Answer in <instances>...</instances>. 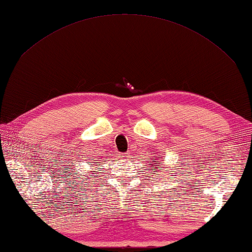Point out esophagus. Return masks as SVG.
Wrapping results in <instances>:
<instances>
[{
    "instance_id": "obj_1",
    "label": "esophagus",
    "mask_w": 252,
    "mask_h": 252,
    "mask_svg": "<svg viewBox=\"0 0 252 252\" xmlns=\"http://www.w3.org/2000/svg\"><path fill=\"white\" fill-rule=\"evenodd\" d=\"M121 157L123 158V159H130V157H131V155L129 154V153H126V154H123Z\"/></svg>"
}]
</instances>
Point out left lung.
Instances as JSON below:
<instances>
[{"mask_svg": "<svg viewBox=\"0 0 252 252\" xmlns=\"http://www.w3.org/2000/svg\"><path fill=\"white\" fill-rule=\"evenodd\" d=\"M153 160H159V157H157V159H153ZM157 166H160L158 163V161H153V162H149V169L151 168V167H155V168L153 169V171H157L158 170V167Z\"/></svg>", "mask_w": 252, "mask_h": 252, "instance_id": "1", "label": "left lung"}]
</instances>
